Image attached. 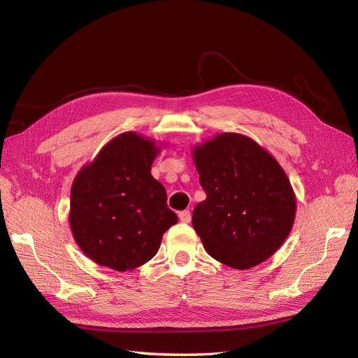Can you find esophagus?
Segmentation results:
<instances>
[{
	"instance_id": "34e87169",
	"label": "esophagus",
	"mask_w": 358,
	"mask_h": 358,
	"mask_svg": "<svg viewBox=\"0 0 358 358\" xmlns=\"http://www.w3.org/2000/svg\"><path fill=\"white\" fill-rule=\"evenodd\" d=\"M179 220L182 222H189L191 221V212L189 210H183L179 213Z\"/></svg>"
}]
</instances>
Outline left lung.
<instances>
[{
	"label": "left lung",
	"mask_w": 358,
	"mask_h": 358,
	"mask_svg": "<svg viewBox=\"0 0 358 358\" xmlns=\"http://www.w3.org/2000/svg\"><path fill=\"white\" fill-rule=\"evenodd\" d=\"M206 200L192 227L220 263L248 270L282 246L296 218V194L267 149L239 133H221L192 148Z\"/></svg>",
	"instance_id": "left-lung-1"
}]
</instances>
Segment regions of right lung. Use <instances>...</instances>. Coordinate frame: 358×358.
Wrapping results in <instances>:
<instances>
[{
	"mask_svg": "<svg viewBox=\"0 0 358 358\" xmlns=\"http://www.w3.org/2000/svg\"><path fill=\"white\" fill-rule=\"evenodd\" d=\"M159 152L154 138L127 131L76 175L69 222L76 243L94 263L116 272L143 266L178 222L167 208L166 188L150 175Z\"/></svg>",
	"mask_w": 358,
	"mask_h": 358,
	"instance_id": "1",
	"label": "right lung"
}]
</instances>
